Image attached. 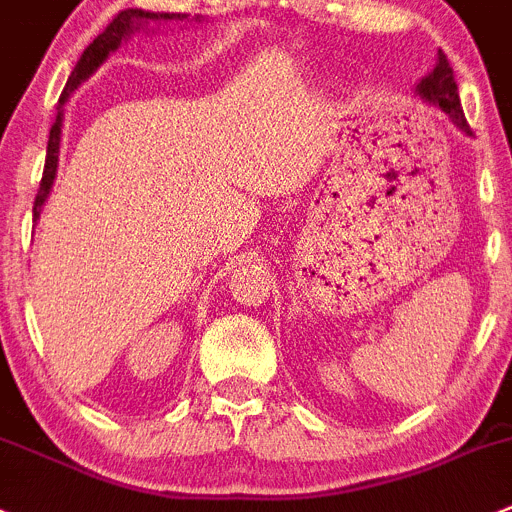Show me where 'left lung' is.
<instances>
[{"label":"left lung","instance_id":"1","mask_svg":"<svg viewBox=\"0 0 512 512\" xmlns=\"http://www.w3.org/2000/svg\"><path fill=\"white\" fill-rule=\"evenodd\" d=\"M417 90H420V95L425 97L427 102H432V105L440 107L442 113L450 115V120L462 130V133L472 135L470 125H467V120H465V113H462V107H460L457 82H455V75H452V67H450V62H447L445 52L442 50L437 52L435 70H432L430 75H427L425 80L417 85Z\"/></svg>","mask_w":512,"mask_h":512}]
</instances>
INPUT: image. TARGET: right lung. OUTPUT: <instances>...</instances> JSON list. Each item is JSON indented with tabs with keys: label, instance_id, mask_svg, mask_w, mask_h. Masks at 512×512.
Segmentation results:
<instances>
[{
	"label": "right lung",
	"instance_id": "1",
	"mask_svg": "<svg viewBox=\"0 0 512 512\" xmlns=\"http://www.w3.org/2000/svg\"><path fill=\"white\" fill-rule=\"evenodd\" d=\"M183 17H186V14H183ZM183 17H180V14H168V12L158 14V12H143V9H123V12H120L118 17L107 24V27L97 34L95 40L90 42V47L82 52L80 62L75 65V70H72L70 80H67L65 90H62V95H60V113H57L55 123H52L50 140H47L45 170H42L40 191H37V198H34V223H37V218H40V208H42V203H45L47 193H50L52 180H55L57 153H60V135H62V105L67 102V97L77 90V85H80L82 80H87V77H90L92 72H95L97 67L107 60V55H110V52L118 50L120 42H123L125 37L133 32V29H140L138 27L140 22H158V19L168 22V19H183Z\"/></svg>",
	"mask_w": 512,
	"mask_h": 512
}]
</instances>
